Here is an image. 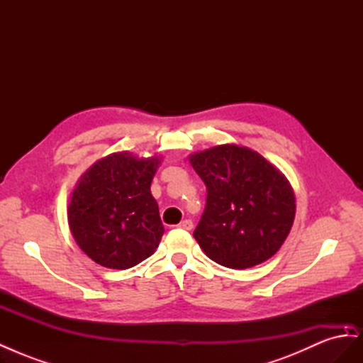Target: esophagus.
<instances>
[{"mask_svg":"<svg viewBox=\"0 0 363 363\" xmlns=\"http://www.w3.org/2000/svg\"><path fill=\"white\" fill-rule=\"evenodd\" d=\"M179 227H180V228H184V230H192L194 224H192L191 219H184V221H182V223L179 224Z\"/></svg>","mask_w":363,"mask_h":363,"instance_id":"obj_1","label":"esophagus"}]
</instances>
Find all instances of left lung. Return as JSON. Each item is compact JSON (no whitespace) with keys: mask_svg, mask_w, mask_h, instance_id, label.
Returning <instances> with one entry per match:
<instances>
[{"mask_svg":"<svg viewBox=\"0 0 363 363\" xmlns=\"http://www.w3.org/2000/svg\"><path fill=\"white\" fill-rule=\"evenodd\" d=\"M189 162L207 189L194 232L207 257L245 269L276 255L295 218L288 179L259 152L233 144L194 152Z\"/></svg>","mask_w":363,"mask_h":363,"instance_id":"8db88e82","label":"left lung"}]
</instances>
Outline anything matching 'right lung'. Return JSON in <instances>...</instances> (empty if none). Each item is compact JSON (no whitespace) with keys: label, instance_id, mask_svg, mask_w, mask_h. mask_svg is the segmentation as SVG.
Instances as JSON below:
<instances>
[{"label":"right lung","instance_id":"1","mask_svg":"<svg viewBox=\"0 0 363 363\" xmlns=\"http://www.w3.org/2000/svg\"><path fill=\"white\" fill-rule=\"evenodd\" d=\"M160 159L127 151L95 162L77 183L68 206L71 233L98 265L127 269L150 257L164 232L151 182Z\"/></svg>","mask_w":363,"mask_h":363}]
</instances>
